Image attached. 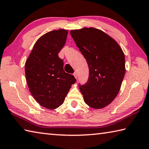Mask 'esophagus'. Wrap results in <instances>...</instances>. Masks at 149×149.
Listing matches in <instances>:
<instances>
[{
	"label": "esophagus",
	"instance_id": "esophagus-1",
	"mask_svg": "<svg viewBox=\"0 0 149 149\" xmlns=\"http://www.w3.org/2000/svg\"><path fill=\"white\" fill-rule=\"evenodd\" d=\"M74 77H75V79H77V72H74Z\"/></svg>",
	"mask_w": 149,
	"mask_h": 149
}]
</instances>
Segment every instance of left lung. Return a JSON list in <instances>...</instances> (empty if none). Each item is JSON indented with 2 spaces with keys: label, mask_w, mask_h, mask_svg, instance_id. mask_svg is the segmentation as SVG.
<instances>
[{
  "label": "left lung",
  "mask_w": 149,
  "mask_h": 149,
  "mask_svg": "<svg viewBox=\"0 0 149 149\" xmlns=\"http://www.w3.org/2000/svg\"><path fill=\"white\" fill-rule=\"evenodd\" d=\"M70 34L88 64V79L79 85L85 102L101 109L109 105L120 91L125 74V58L117 42L99 29L72 30Z\"/></svg>",
  "instance_id": "1"
}]
</instances>
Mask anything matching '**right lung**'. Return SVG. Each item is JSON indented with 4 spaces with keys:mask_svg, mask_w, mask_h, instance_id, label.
Instances as JSON below:
<instances>
[{
    "mask_svg": "<svg viewBox=\"0 0 149 149\" xmlns=\"http://www.w3.org/2000/svg\"><path fill=\"white\" fill-rule=\"evenodd\" d=\"M68 31L49 32L35 43L25 63V76L29 91L38 104L54 109L64 103L76 79L64 70L58 53L66 42Z\"/></svg>",
    "mask_w": 149,
    "mask_h": 149,
    "instance_id": "1",
    "label": "right lung"
}]
</instances>
